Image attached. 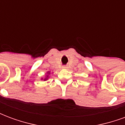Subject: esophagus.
Masks as SVG:
<instances>
[{"label":"esophagus","instance_id":"34e87169","mask_svg":"<svg viewBox=\"0 0 125 125\" xmlns=\"http://www.w3.org/2000/svg\"><path fill=\"white\" fill-rule=\"evenodd\" d=\"M62 68L63 69H65V68H67V67H66V66H65V65H63V66H62Z\"/></svg>","mask_w":125,"mask_h":125}]
</instances>
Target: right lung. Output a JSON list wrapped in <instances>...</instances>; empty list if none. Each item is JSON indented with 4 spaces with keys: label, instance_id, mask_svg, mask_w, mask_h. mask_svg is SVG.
<instances>
[{
    "label": "right lung",
    "instance_id": "right-lung-1",
    "mask_svg": "<svg viewBox=\"0 0 125 125\" xmlns=\"http://www.w3.org/2000/svg\"><path fill=\"white\" fill-rule=\"evenodd\" d=\"M50 71H48V72H47V74L45 75V76L44 77V78H41V80H43V81H46L49 78V75H50Z\"/></svg>",
    "mask_w": 125,
    "mask_h": 125
}]
</instances>
